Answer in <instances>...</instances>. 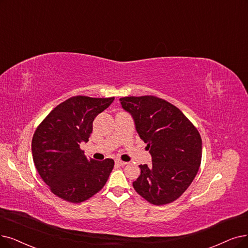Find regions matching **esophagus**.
<instances>
[{"label":"esophagus","instance_id":"1","mask_svg":"<svg viewBox=\"0 0 248 248\" xmlns=\"http://www.w3.org/2000/svg\"><path fill=\"white\" fill-rule=\"evenodd\" d=\"M115 163H116L117 165H119V166H122V167L127 165V163H126V162H122L121 160H116V161H115Z\"/></svg>","mask_w":248,"mask_h":248}]
</instances>
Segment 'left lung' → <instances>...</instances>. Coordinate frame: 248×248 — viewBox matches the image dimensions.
<instances>
[{"label":"left lung","mask_w":248,"mask_h":248,"mask_svg":"<svg viewBox=\"0 0 248 248\" xmlns=\"http://www.w3.org/2000/svg\"><path fill=\"white\" fill-rule=\"evenodd\" d=\"M135 129L147 143L152 165H140V176L133 182L135 191L156 205L180 197L199 172L202 142L193 124L179 108L153 95L120 98Z\"/></svg>","instance_id":"8db88e82"}]
</instances>
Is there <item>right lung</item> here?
<instances>
[{
  "mask_svg": "<svg viewBox=\"0 0 248 248\" xmlns=\"http://www.w3.org/2000/svg\"><path fill=\"white\" fill-rule=\"evenodd\" d=\"M115 97L77 95L57 106L33 134L31 152L38 174L51 191L62 200L78 203L105 186L114 161L87 158L80 143L87 142L94 118Z\"/></svg>",
  "mask_w": 248,
  "mask_h": 248,
  "instance_id": "obj_1",
  "label": "right lung"
}]
</instances>
